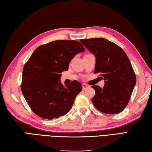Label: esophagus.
Wrapping results in <instances>:
<instances>
[{
  "mask_svg": "<svg viewBox=\"0 0 152 152\" xmlns=\"http://www.w3.org/2000/svg\"><path fill=\"white\" fill-rule=\"evenodd\" d=\"M82 86H83V90L87 89V88H88V87H90L89 85H87V84H85V83L83 84Z\"/></svg>",
  "mask_w": 152,
  "mask_h": 152,
  "instance_id": "1",
  "label": "esophagus"
}]
</instances>
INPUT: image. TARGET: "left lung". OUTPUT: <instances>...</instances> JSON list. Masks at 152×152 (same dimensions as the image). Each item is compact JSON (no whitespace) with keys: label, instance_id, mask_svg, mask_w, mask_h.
I'll list each match as a JSON object with an SVG mask.
<instances>
[{"label":"left lung","instance_id":"8db88e82","mask_svg":"<svg viewBox=\"0 0 152 152\" xmlns=\"http://www.w3.org/2000/svg\"><path fill=\"white\" fill-rule=\"evenodd\" d=\"M96 58L94 73L104 80L102 88L93 85L95 95L92 102L96 109L106 114L121 113L130 101L136 77L124 51L107 39L95 38L80 40Z\"/></svg>","mask_w":152,"mask_h":152}]
</instances>
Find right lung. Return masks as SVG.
Wrapping results in <instances>:
<instances>
[{"label":"right lung","mask_w":152,"mask_h":152,"mask_svg":"<svg viewBox=\"0 0 152 152\" xmlns=\"http://www.w3.org/2000/svg\"><path fill=\"white\" fill-rule=\"evenodd\" d=\"M85 51L75 40H56L37 48L22 71V93L34 113L51 120L64 116L71 110L82 85L73 81L63 85V71L77 53Z\"/></svg>","instance_id":"right-lung-1"}]
</instances>
